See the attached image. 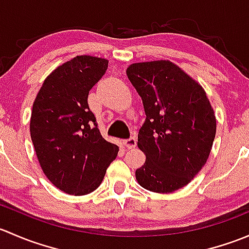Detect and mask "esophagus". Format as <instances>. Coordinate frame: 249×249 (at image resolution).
Returning <instances> with one entry per match:
<instances>
[{"instance_id": "1", "label": "esophagus", "mask_w": 249, "mask_h": 249, "mask_svg": "<svg viewBox=\"0 0 249 249\" xmlns=\"http://www.w3.org/2000/svg\"><path fill=\"white\" fill-rule=\"evenodd\" d=\"M136 139L135 137H130V139L124 141V145L127 148V149H132V148L136 147Z\"/></svg>"}]
</instances>
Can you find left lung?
Masks as SVG:
<instances>
[{"label": "left lung", "instance_id": "1", "mask_svg": "<svg viewBox=\"0 0 249 249\" xmlns=\"http://www.w3.org/2000/svg\"><path fill=\"white\" fill-rule=\"evenodd\" d=\"M126 74L147 117L139 131L145 162L136 170L137 182L150 192H176L192 182L210 157L214 110L201 85L169 60L136 62Z\"/></svg>", "mask_w": 249, "mask_h": 249}]
</instances>
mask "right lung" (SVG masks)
Segmentation results:
<instances>
[{"label": "right lung", "mask_w": 249, "mask_h": 249, "mask_svg": "<svg viewBox=\"0 0 249 249\" xmlns=\"http://www.w3.org/2000/svg\"><path fill=\"white\" fill-rule=\"evenodd\" d=\"M107 67L102 57H73L46 78L32 106L30 134L39 165L70 195L97 189L119 150L101 136L88 105L89 91Z\"/></svg>", "instance_id": "1"}]
</instances>
